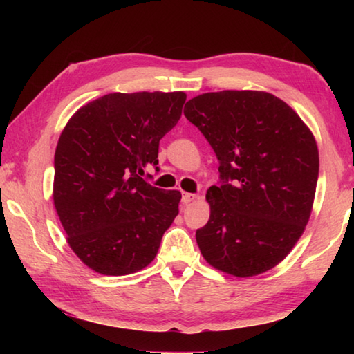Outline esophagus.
I'll use <instances>...</instances> for the list:
<instances>
[{"label":"esophagus","mask_w":354,"mask_h":354,"mask_svg":"<svg viewBox=\"0 0 354 354\" xmlns=\"http://www.w3.org/2000/svg\"><path fill=\"white\" fill-rule=\"evenodd\" d=\"M196 198V195L195 194H189V192H184V194H183V203H184V205H189V203L190 201H194Z\"/></svg>","instance_id":"esophagus-1"}]
</instances>
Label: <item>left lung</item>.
Masks as SVG:
<instances>
[{"label": "left lung", "mask_w": 354, "mask_h": 354, "mask_svg": "<svg viewBox=\"0 0 354 354\" xmlns=\"http://www.w3.org/2000/svg\"><path fill=\"white\" fill-rule=\"evenodd\" d=\"M184 115L218 159L207 223L196 243L234 277L270 270L303 234L319 179L315 139L292 107L267 92L223 91L189 100Z\"/></svg>", "instance_id": "1"}]
</instances>
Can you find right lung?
I'll return each instance as SVG.
<instances>
[{
    "instance_id": "right-lung-1",
    "label": "right lung",
    "mask_w": 354,
    "mask_h": 354,
    "mask_svg": "<svg viewBox=\"0 0 354 354\" xmlns=\"http://www.w3.org/2000/svg\"><path fill=\"white\" fill-rule=\"evenodd\" d=\"M184 92L109 93L68 120L55 154L53 198L67 241L92 270L122 277L158 254L181 194L148 183L159 140L176 127Z\"/></svg>"
}]
</instances>
